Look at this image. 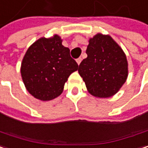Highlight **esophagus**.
<instances>
[{"label": "esophagus", "instance_id": "1", "mask_svg": "<svg viewBox=\"0 0 148 148\" xmlns=\"http://www.w3.org/2000/svg\"><path fill=\"white\" fill-rule=\"evenodd\" d=\"M81 61H82V58H78V59H77V63L78 65H80Z\"/></svg>", "mask_w": 148, "mask_h": 148}]
</instances>
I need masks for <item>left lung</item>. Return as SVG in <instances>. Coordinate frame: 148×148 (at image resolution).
I'll use <instances>...</instances> for the list:
<instances>
[{
	"mask_svg": "<svg viewBox=\"0 0 148 148\" xmlns=\"http://www.w3.org/2000/svg\"><path fill=\"white\" fill-rule=\"evenodd\" d=\"M86 53L88 57L79 65L78 72L88 93L98 98L114 95L128 77L123 49L109 35L98 33L89 39Z\"/></svg>",
	"mask_w": 148,
	"mask_h": 148,
	"instance_id": "left-lung-1",
	"label": "left lung"
}]
</instances>
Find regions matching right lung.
<instances>
[{"label":"right lung","instance_id":"right-lung-1","mask_svg":"<svg viewBox=\"0 0 148 148\" xmlns=\"http://www.w3.org/2000/svg\"><path fill=\"white\" fill-rule=\"evenodd\" d=\"M78 69L60 36L42 37L28 48L21 64V77L28 92L47 101L61 95L69 76Z\"/></svg>","mask_w":148,"mask_h":148}]
</instances>
